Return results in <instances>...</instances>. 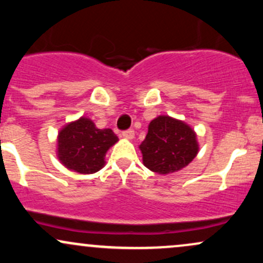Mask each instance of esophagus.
Masks as SVG:
<instances>
[{"label":"esophagus","instance_id":"34e87169","mask_svg":"<svg viewBox=\"0 0 263 263\" xmlns=\"http://www.w3.org/2000/svg\"><path fill=\"white\" fill-rule=\"evenodd\" d=\"M122 137L126 138V140H132L135 137V131L134 129H126V131L122 132Z\"/></svg>","mask_w":263,"mask_h":263}]
</instances>
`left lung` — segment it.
I'll list each match as a JSON object with an SVG mask.
<instances>
[{
  "instance_id": "8db88e82",
  "label": "left lung",
  "mask_w": 263,
  "mask_h": 263,
  "mask_svg": "<svg viewBox=\"0 0 263 263\" xmlns=\"http://www.w3.org/2000/svg\"><path fill=\"white\" fill-rule=\"evenodd\" d=\"M140 149L144 167L157 174H170L183 170L197 157L199 143L188 123L161 115L149 122Z\"/></svg>"
}]
</instances>
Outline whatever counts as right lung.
<instances>
[{
	"instance_id": "right-lung-1",
	"label": "right lung",
	"mask_w": 263,
	"mask_h": 263,
	"mask_svg": "<svg viewBox=\"0 0 263 263\" xmlns=\"http://www.w3.org/2000/svg\"><path fill=\"white\" fill-rule=\"evenodd\" d=\"M117 141L112 129L98 128L92 120L81 116L59 131L57 156L69 171L92 174L104 167L106 152Z\"/></svg>"
}]
</instances>
